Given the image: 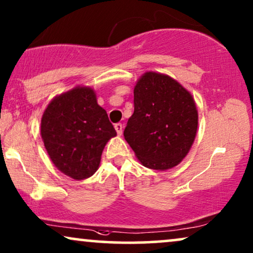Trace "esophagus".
<instances>
[{
	"mask_svg": "<svg viewBox=\"0 0 253 253\" xmlns=\"http://www.w3.org/2000/svg\"><path fill=\"white\" fill-rule=\"evenodd\" d=\"M114 128H116L118 135H121V134H123V125L121 124L114 125Z\"/></svg>",
	"mask_w": 253,
	"mask_h": 253,
	"instance_id": "34e87169",
	"label": "esophagus"
}]
</instances>
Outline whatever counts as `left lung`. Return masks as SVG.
<instances>
[{
    "label": "left lung",
    "instance_id": "8db88e82",
    "mask_svg": "<svg viewBox=\"0 0 253 253\" xmlns=\"http://www.w3.org/2000/svg\"><path fill=\"white\" fill-rule=\"evenodd\" d=\"M198 129L191 92L166 74L147 72L134 86V113L125 140L143 167L172 169L186 156Z\"/></svg>",
    "mask_w": 253,
    "mask_h": 253
}]
</instances>
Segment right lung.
<instances>
[{
    "mask_svg": "<svg viewBox=\"0 0 253 253\" xmlns=\"http://www.w3.org/2000/svg\"><path fill=\"white\" fill-rule=\"evenodd\" d=\"M40 134L58 170L83 180L98 169L104 148L117 132L97 103L95 90L77 85L50 100L43 111Z\"/></svg>",
    "mask_w": 253,
    "mask_h": 253,
    "instance_id": "add662e5",
    "label": "right lung"
}]
</instances>
